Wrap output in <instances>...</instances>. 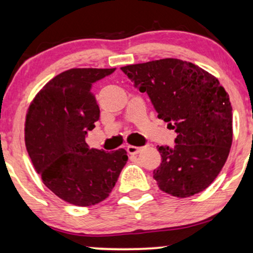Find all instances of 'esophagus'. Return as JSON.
<instances>
[{"label":"esophagus","mask_w":253,"mask_h":253,"mask_svg":"<svg viewBox=\"0 0 253 253\" xmlns=\"http://www.w3.org/2000/svg\"><path fill=\"white\" fill-rule=\"evenodd\" d=\"M127 152L129 153V155H136V153H139L141 151V147H138V146H133V145H128L127 146Z\"/></svg>","instance_id":"34e87169"}]
</instances>
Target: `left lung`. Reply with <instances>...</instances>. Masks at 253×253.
Here are the masks:
<instances>
[{"instance_id":"obj_1","label":"left lung","mask_w":253,"mask_h":253,"mask_svg":"<svg viewBox=\"0 0 253 253\" xmlns=\"http://www.w3.org/2000/svg\"><path fill=\"white\" fill-rule=\"evenodd\" d=\"M146 92L158 118L175 129L172 147L158 146L162 163L153 170L159 189L177 197L201 193L216 178L232 145L228 94L210 72L175 58L121 68Z\"/></svg>"}]
</instances>
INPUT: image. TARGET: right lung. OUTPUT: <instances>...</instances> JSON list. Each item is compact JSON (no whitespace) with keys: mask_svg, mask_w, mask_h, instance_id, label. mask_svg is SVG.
Returning a JSON list of instances; mask_svg holds the SVG:
<instances>
[{"mask_svg":"<svg viewBox=\"0 0 253 253\" xmlns=\"http://www.w3.org/2000/svg\"><path fill=\"white\" fill-rule=\"evenodd\" d=\"M115 69H70L38 92L26 118L25 140L34 169L59 199L86 207L109 196L127 152L90 149L88 130L100 119L92 84Z\"/></svg>","mask_w":253,"mask_h":253,"instance_id":"1","label":"right lung"}]
</instances>
